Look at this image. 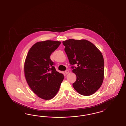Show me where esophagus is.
<instances>
[{
  "instance_id": "obj_1",
  "label": "esophagus",
  "mask_w": 126,
  "mask_h": 126,
  "mask_svg": "<svg viewBox=\"0 0 126 126\" xmlns=\"http://www.w3.org/2000/svg\"><path fill=\"white\" fill-rule=\"evenodd\" d=\"M65 73H66V74H68L69 73V71L68 70H66L65 71Z\"/></svg>"
}]
</instances>
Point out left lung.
<instances>
[{"instance_id": "obj_1", "label": "left lung", "mask_w": 126, "mask_h": 126, "mask_svg": "<svg viewBox=\"0 0 126 126\" xmlns=\"http://www.w3.org/2000/svg\"><path fill=\"white\" fill-rule=\"evenodd\" d=\"M62 42L72 66V71L77 76L73 87L82 95L94 94L101 86L104 78V63L102 53L86 40L69 39ZM75 64L78 66H72Z\"/></svg>"}]
</instances>
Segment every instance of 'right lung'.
I'll return each instance as SVG.
<instances>
[{
    "instance_id": "1",
    "label": "right lung",
    "mask_w": 126,
    "mask_h": 126,
    "mask_svg": "<svg viewBox=\"0 0 126 126\" xmlns=\"http://www.w3.org/2000/svg\"><path fill=\"white\" fill-rule=\"evenodd\" d=\"M60 43L54 41L37 42L30 48L25 61L24 75L28 84L37 96L44 100L56 95L64 78L56 71L50 58Z\"/></svg>"
}]
</instances>
